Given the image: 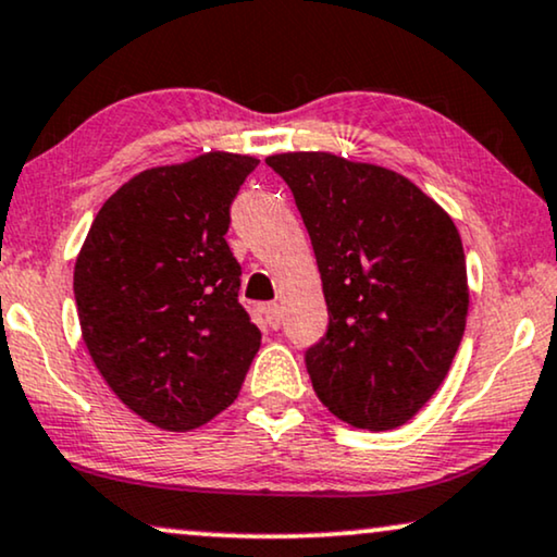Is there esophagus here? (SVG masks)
<instances>
[{
    "label": "esophagus",
    "mask_w": 557,
    "mask_h": 557,
    "mask_svg": "<svg viewBox=\"0 0 557 557\" xmlns=\"http://www.w3.org/2000/svg\"><path fill=\"white\" fill-rule=\"evenodd\" d=\"M264 318L270 323V329H280V323H283V308L277 302H270V306H264Z\"/></svg>",
    "instance_id": "34e87169"
}]
</instances>
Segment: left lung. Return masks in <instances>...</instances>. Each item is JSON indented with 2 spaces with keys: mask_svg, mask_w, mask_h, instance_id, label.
<instances>
[{
  "mask_svg": "<svg viewBox=\"0 0 557 557\" xmlns=\"http://www.w3.org/2000/svg\"><path fill=\"white\" fill-rule=\"evenodd\" d=\"M313 244L329 333L306 367L321 403L361 430H395L446 380L469 318L461 234L389 168L333 152L267 158Z\"/></svg>",
  "mask_w": 557,
  "mask_h": 557,
  "instance_id": "left-lung-1",
  "label": "left lung"
}]
</instances>
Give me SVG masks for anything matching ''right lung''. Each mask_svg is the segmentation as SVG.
<instances>
[{
  "label": "right lung",
  "instance_id": "right-lung-1",
  "mask_svg": "<svg viewBox=\"0 0 557 557\" xmlns=\"http://www.w3.org/2000/svg\"><path fill=\"white\" fill-rule=\"evenodd\" d=\"M255 154L211 150L147 168L96 213L73 270L81 336L109 389L183 433L239 395L262 333L239 302L224 239Z\"/></svg>",
  "mask_w": 557,
  "mask_h": 557
}]
</instances>
